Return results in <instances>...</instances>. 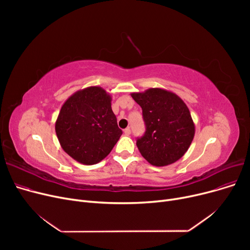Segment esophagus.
Masks as SVG:
<instances>
[{
    "label": "esophagus",
    "mask_w": 250,
    "mask_h": 250,
    "mask_svg": "<svg viewBox=\"0 0 250 250\" xmlns=\"http://www.w3.org/2000/svg\"><path fill=\"white\" fill-rule=\"evenodd\" d=\"M124 133H125V136H129V135H130V128H129V127H126V128L124 130Z\"/></svg>",
    "instance_id": "obj_1"
}]
</instances>
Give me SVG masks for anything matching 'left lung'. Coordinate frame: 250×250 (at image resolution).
Here are the masks:
<instances>
[{
	"label": "left lung",
	"instance_id": "1",
	"mask_svg": "<svg viewBox=\"0 0 250 250\" xmlns=\"http://www.w3.org/2000/svg\"><path fill=\"white\" fill-rule=\"evenodd\" d=\"M143 110L146 133L137 147L153 166H167L187 153L195 127L183 100L171 91L150 88L130 94Z\"/></svg>",
	"mask_w": 250,
	"mask_h": 250
}]
</instances>
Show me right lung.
<instances>
[{"label":"right lung","mask_w":250,"mask_h":250,"mask_svg":"<svg viewBox=\"0 0 250 250\" xmlns=\"http://www.w3.org/2000/svg\"><path fill=\"white\" fill-rule=\"evenodd\" d=\"M111 95L99 86L79 90L64 101L56 122L62 150L74 160L93 165L106 157L123 132L111 109Z\"/></svg>","instance_id":"obj_1"}]
</instances>
